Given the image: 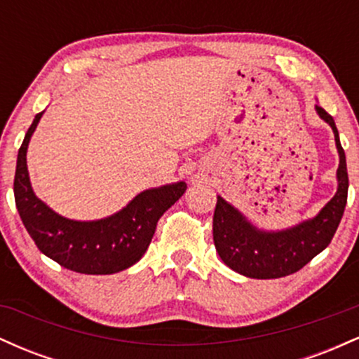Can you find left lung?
I'll return each mask as SVG.
<instances>
[{
	"mask_svg": "<svg viewBox=\"0 0 359 359\" xmlns=\"http://www.w3.org/2000/svg\"><path fill=\"white\" fill-rule=\"evenodd\" d=\"M316 111L332 128L339 154L337 191L316 217L282 231H263L251 224L236 208L217 196L212 217L214 246L222 262L245 277L265 280L295 273L316 255L327 248L339 226L349 185L346 155L334 119L320 106L316 104Z\"/></svg>",
	"mask_w": 359,
	"mask_h": 359,
	"instance_id": "obj_1",
	"label": "left lung"
}]
</instances>
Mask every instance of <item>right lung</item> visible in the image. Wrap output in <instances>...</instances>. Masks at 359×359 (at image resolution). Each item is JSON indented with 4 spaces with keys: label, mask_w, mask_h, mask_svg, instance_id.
Returning a JSON list of instances; mask_svg holds the SVG:
<instances>
[{
    "label": "right lung",
    "mask_w": 359,
    "mask_h": 359,
    "mask_svg": "<svg viewBox=\"0 0 359 359\" xmlns=\"http://www.w3.org/2000/svg\"><path fill=\"white\" fill-rule=\"evenodd\" d=\"M39 113L18 150L15 203L36 248L64 269L86 275H111L130 269L145 255L156 222L182 197L185 182L140 192L126 208L97 221H74L52 211L35 196L27 167V150L39 125Z\"/></svg>",
    "instance_id": "add662e5"
}]
</instances>
